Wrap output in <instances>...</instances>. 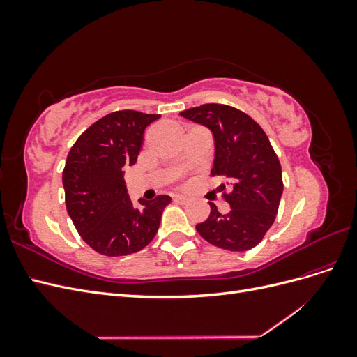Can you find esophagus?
Here are the masks:
<instances>
[{"label":"esophagus","instance_id":"1","mask_svg":"<svg viewBox=\"0 0 357 357\" xmlns=\"http://www.w3.org/2000/svg\"><path fill=\"white\" fill-rule=\"evenodd\" d=\"M174 201L180 202V204H186V202H189V198L185 195H174Z\"/></svg>","mask_w":357,"mask_h":357}]
</instances>
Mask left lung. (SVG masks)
Returning a JSON list of instances; mask_svg holds the SVG:
<instances>
[{
    "instance_id": "1",
    "label": "left lung",
    "mask_w": 357,
    "mask_h": 357,
    "mask_svg": "<svg viewBox=\"0 0 357 357\" xmlns=\"http://www.w3.org/2000/svg\"><path fill=\"white\" fill-rule=\"evenodd\" d=\"M180 114L213 132L211 176H222L232 185L229 193H223L231 210L220 214L210 202L208 219L198 223L197 231L205 241L225 250H250L264 240L278 211L283 193L278 156L264 129L235 107L211 102Z\"/></svg>"
}]
</instances>
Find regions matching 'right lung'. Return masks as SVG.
<instances>
[{"label": "right lung", "mask_w": 357, "mask_h": 357, "mask_svg": "<svg viewBox=\"0 0 357 357\" xmlns=\"http://www.w3.org/2000/svg\"><path fill=\"white\" fill-rule=\"evenodd\" d=\"M135 110L101 117L77 138L62 171L66 205L83 241L104 256H126L155 238L168 195L132 204L125 168L137 162L144 129L159 119Z\"/></svg>", "instance_id": "1"}]
</instances>
